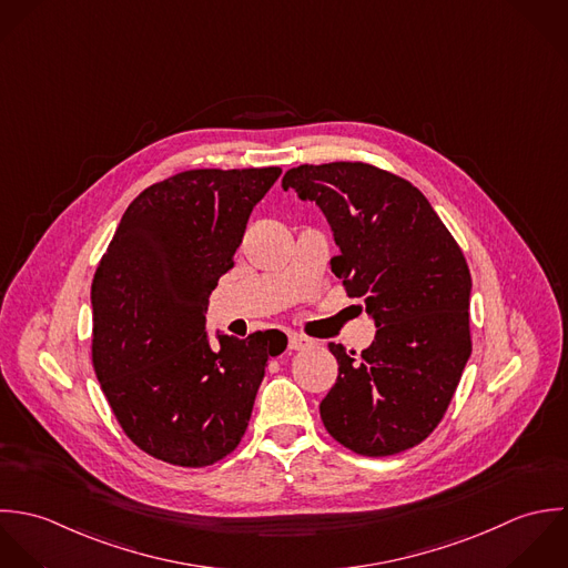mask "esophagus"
Masks as SVG:
<instances>
[{"instance_id": "1", "label": "esophagus", "mask_w": 568, "mask_h": 568, "mask_svg": "<svg viewBox=\"0 0 568 568\" xmlns=\"http://www.w3.org/2000/svg\"><path fill=\"white\" fill-rule=\"evenodd\" d=\"M287 346H290L292 351H301V348H307V346H310V341L303 338V336H298V334H287Z\"/></svg>"}]
</instances>
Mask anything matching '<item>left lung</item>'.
Segmentation results:
<instances>
[{
    "label": "left lung",
    "instance_id": "left-lung-1",
    "mask_svg": "<svg viewBox=\"0 0 568 568\" xmlns=\"http://www.w3.org/2000/svg\"><path fill=\"white\" fill-rule=\"evenodd\" d=\"M283 189L323 211L341 247L332 272L377 327L362 353L329 342L323 424L355 454L404 453L439 426L471 353L465 256L424 193L373 164H301Z\"/></svg>",
    "mask_w": 568,
    "mask_h": 568
}]
</instances>
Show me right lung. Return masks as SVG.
Wrapping results in <instances>:
<instances>
[{
  "label": "right lung",
  "mask_w": 568,
  "mask_h": 568,
  "mask_svg": "<svg viewBox=\"0 0 568 568\" xmlns=\"http://www.w3.org/2000/svg\"><path fill=\"white\" fill-rule=\"evenodd\" d=\"M278 166L193 169L144 189L92 281V362L124 435L164 463L206 467L245 435L276 332L206 336L209 296L232 270Z\"/></svg>",
  "instance_id": "1"
}]
</instances>
